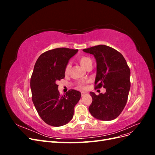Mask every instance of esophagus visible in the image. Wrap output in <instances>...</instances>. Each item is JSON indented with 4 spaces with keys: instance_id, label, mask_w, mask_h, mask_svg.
I'll return each mask as SVG.
<instances>
[{
    "instance_id": "obj_1",
    "label": "esophagus",
    "mask_w": 155,
    "mask_h": 155,
    "mask_svg": "<svg viewBox=\"0 0 155 155\" xmlns=\"http://www.w3.org/2000/svg\"><path fill=\"white\" fill-rule=\"evenodd\" d=\"M87 94V92H81V96H84Z\"/></svg>"
}]
</instances>
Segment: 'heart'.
Listing matches in <instances>:
<instances>
[{"mask_svg": "<svg viewBox=\"0 0 155 155\" xmlns=\"http://www.w3.org/2000/svg\"><path fill=\"white\" fill-rule=\"evenodd\" d=\"M78 61L79 64H80L81 66L85 69H87L88 67H92V59L89 57H88V56H85V55L81 56L80 58H79ZM70 68H71V65H70V64L68 63L66 66H65V68H64L65 74H68L69 72ZM79 87H80V88H85V85H84L83 83H81L79 84Z\"/></svg>", "mask_w": 155, "mask_h": 155, "instance_id": "heart-1", "label": "heart"}]
</instances>
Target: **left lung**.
Instances as JSON below:
<instances>
[{"mask_svg": "<svg viewBox=\"0 0 155 155\" xmlns=\"http://www.w3.org/2000/svg\"><path fill=\"white\" fill-rule=\"evenodd\" d=\"M94 55L97 73L95 89L105 88V94L96 95L91 92L92 102L89 112L96 119L110 121L116 118L127 104L130 87V69L118 51L106 45H97L84 49Z\"/></svg>", "mask_w": 155, "mask_h": 155, "instance_id": "left-lung-1", "label": "left lung"}]
</instances>
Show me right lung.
Segmentation results:
<instances>
[{
    "mask_svg": "<svg viewBox=\"0 0 155 155\" xmlns=\"http://www.w3.org/2000/svg\"><path fill=\"white\" fill-rule=\"evenodd\" d=\"M78 51L67 48L50 50L42 54L35 64L30 79L32 101L41 119L51 126L68 123L80 100V92L74 89L61 96L57 85L58 81L64 78L69 59Z\"/></svg>",
    "mask_w": 155,
    "mask_h": 155,
    "instance_id": "obj_1",
    "label": "right lung"
}]
</instances>
